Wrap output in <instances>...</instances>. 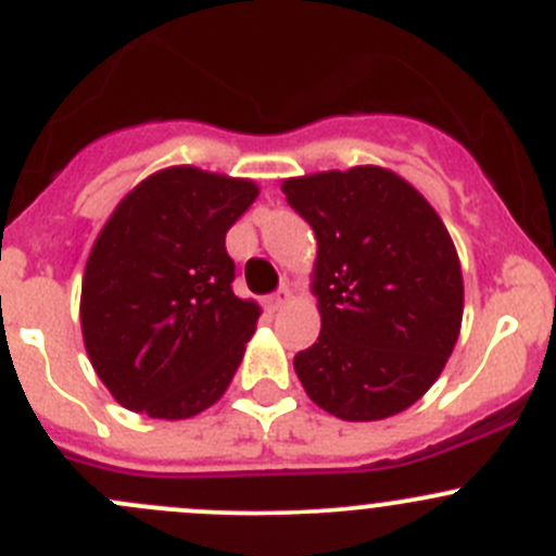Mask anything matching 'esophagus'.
Segmentation results:
<instances>
[{
  "label": "esophagus",
  "mask_w": 556,
  "mask_h": 556,
  "mask_svg": "<svg viewBox=\"0 0 556 556\" xmlns=\"http://www.w3.org/2000/svg\"><path fill=\"white\" fill-rule=\"evenodd\" d=\"M290 301H293V293H290L288 288H279L277 293L268 295V306H271V309H285Z\"/></svg>",
  "instance_id": "34e87169"
}]
</instances>
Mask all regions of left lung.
I'll return each instance as SVG.
<instances>
[{
  "mask_svg": "<svg viewBox=\"0 0 556 556\" xmlns=\"http://www.w3.org/2000/svg\"><path fill=\"white\" fill-rule=\"evenodd\" d=\"M282 193L317 237L323 328L293 361L306 395L346 422L406 412L463 325V271L439 212L382 166L290 177Z\"/></svg>",
  "mask_w": 556,
  "mask_h": 556,
  "instance_id": "obj_1",
  "label": "left lung"
}]
</instances>
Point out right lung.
<instances>
[{
	"label": "right lung",
	"mask_w": 556,
	"mask_h": 556,
	"mask_svg": "<svg viewBox=\"0 0 556 556\" xmlns=\"http://www.w3.org/2000/svg\"><path fill=\"white\" fill-rule=\"evenodd\" d=\"M252 179L169 166L128 190L83 274L80 325L97 377L128 412L188 419L231 384L261 306L231 290L226 233Z\"/></svg>",
	"instance_id": "right-lung-1"
}]
</instances>
